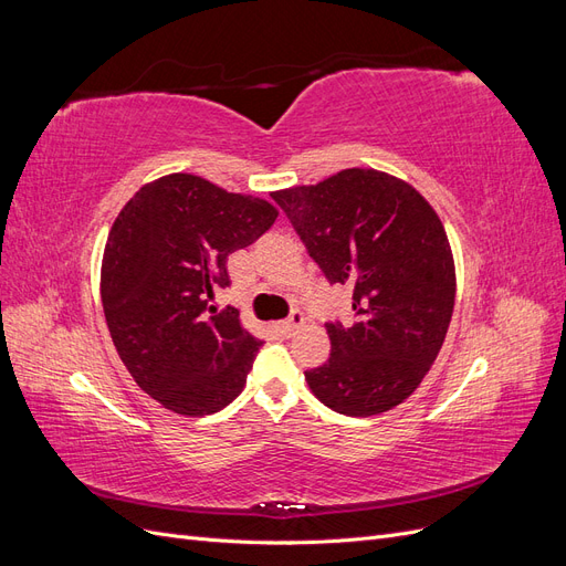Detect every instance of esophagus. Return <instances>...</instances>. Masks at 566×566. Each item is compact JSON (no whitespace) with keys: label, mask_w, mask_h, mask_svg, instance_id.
<instances>
[{"label":"esophagus","mask_w":566,"mask_h":566,"mask_svg":"<svg viewBox=\"0 0 566 566\" xmlns=\"http://www.w3.org/2000/svg\"><path fill=\"white\" fill-rule=\"evenodd\" d=\"M304 323V314L302 312H293V314H290L285 321H281L279 323V331H281V335H285V337H290V335H293L297 328H300V325Z\"/></svg>","instance_id":"34e87169"}]
</instances>
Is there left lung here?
<instances>
[{"label": "left lung", "mask_w": 566, "mask_h": 566, "mask_svg": "<svg viewBox=\"0 0 566 566\" xmlns=\"http://www.w3.org/2000/svg\"><path fill=\"white\" fill-rule=\"evenodd\" d=\"M331 285L352 287V323H325L331 356L304 370L337 413L368 418L416 391L447 337L455 271L437 212L413 186L342 169L271 193Z\"/></svg>", "instance_id": "8db88e82"}]
</instances>
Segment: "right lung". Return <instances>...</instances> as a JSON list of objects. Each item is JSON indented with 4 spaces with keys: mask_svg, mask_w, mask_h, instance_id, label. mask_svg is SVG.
I'll return each mask as SVG.
<instances>
[{
    "mask_svg": "<svg viewBox=\"0 0 566 566\" xmlns=\"http://www.w3.org/2000/svg\"><path fill=\"white\" fill-rule=\"evenodd\" d=\"M276 217L193 175L146 184L117 214L101 264L108 331L136 385L175 413L210 416L243 391L262 342L210 302L231 285L227 256Z\"/></svg>",
    "mask_w": 566,
    "mask_h": 566,
    "instance_id": "obj_1",
    "label": "right lung"
}]
</instances>
